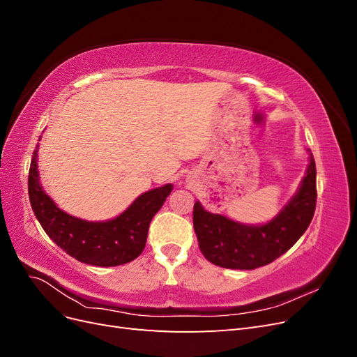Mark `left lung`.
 Returning a JSON list of instances; mask_svg holds the SVG:
<instances>
[{
	"label": "left lung",
	"instance_id": "8db88e82",
	"mask_svg": "<svg viewBox=\"0 0 357 357\" xmlns=\"http://www.w3.org/2000/svg\"><path fill=\"white\" fill-rule=\"evenodd\" d=\"M310 152V150H308ZM316 162L310 153L296 193L271 220L247 225L193 205V228L202 255L211 264L231 269H255L286 253L308 228L316 210Z\"/></svg>",
	"mask_w": 357,
	"mask_h": 357
}]
</instances>
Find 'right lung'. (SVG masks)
Returning <instances> with one entry per match:
<instances>
[{
	"instance_id": "obj_1",
	"label": "right lung",
	"mask_w": 357,
	"mask_h": 357,
	"mask_svg": "<svg viewBox=\"0 0 357 357\" xmlns=\"http://www.w3.org/2000/svg\"><path fill=\"white\" fill-rule=\"evenodd\" d=\"M38 146L31 159L28 195L32 211L49 238L71 257L95 266L123 265L142 255L149 225L171 193V183L144 192L114 219H79L61 210L43 189L37 164Z\"/></svg>"
}]
</instances>
